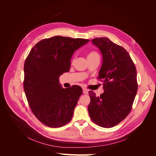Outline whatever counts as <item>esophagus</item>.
Returning a JSON list of instances; mask_svg holds the SVG:
<instances>
[{"label": "esophagus", "mask_w": 156, "mask_h": 156, "mask_svg": "<svg viewBox=\"0 0 156 156\" xmlns=\"http://www.w3.org/2000/svg\"><path fill=\"white\" fill-rule=\"evenodd\" d=\"M83 92L84 94H88V90L85 88H83Z\"/></svg>", "instance_id": "34e87169"}]
</instances>
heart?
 <instances>
[{
    "label": "heart",
    "mask_w": 156,
    "mask_h": 156,
    "mask_svg": "<svg viewBox=\"0 0 156 156\" xmlns=\"http://www.w3.org/2000/svg\"><path fill=\"white\" fill-rule=\"evenodd\" d=\"M99 56L98 54L96 53V52H95V51H91V52H90V53H88V56H87V58H88L94 57V56Z\"/></svg>",
    "instance_id": "b5f03b06"
}]
</instances>
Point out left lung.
Listing matches in <instances>:
<instances>
[{
  "instance_id": "left-lung-1",
  "label": "left lung",
  "mask_w": 156,
  "mask_h": 156,
  "mask_svg": "<svg viewBox=\"0 0 156 156\" xmlns=\"http://www.w3.org/2000/svg\"><path fill=\"white\" fill-rule=\"evenodd\" d=\"M91 41L102 55L98 78L103 82L104 92L96 96L94 92H89L88 113L94 123L109 128L126 119L131 110L138 88L136 70L129 53L122 46L105 37Z\"/></svg>"
}]
</instances>
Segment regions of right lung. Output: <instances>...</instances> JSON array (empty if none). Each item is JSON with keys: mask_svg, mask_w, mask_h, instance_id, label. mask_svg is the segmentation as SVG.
Returning a JSON list of instances; mask_svg holds the SVG:
<instances>
[{"mask_svg": "<svg viewBox=\"0 0 156 156\" xmlns=\"http://www.w3.org/2000/svg\"><path fill=\"white\" fill-rule=\"evenodd\" d=\"M89 41L53 36L37 43L26 58L23 88L32 112L44 125L59 127L72 120L83 90L63 88L59 77L69 71L74 52Z\"/></svg>", "mask_w": 156, "mask_h": 156, "instance_id": "right-lung-1", "label": "right lung"}]
</instances>
